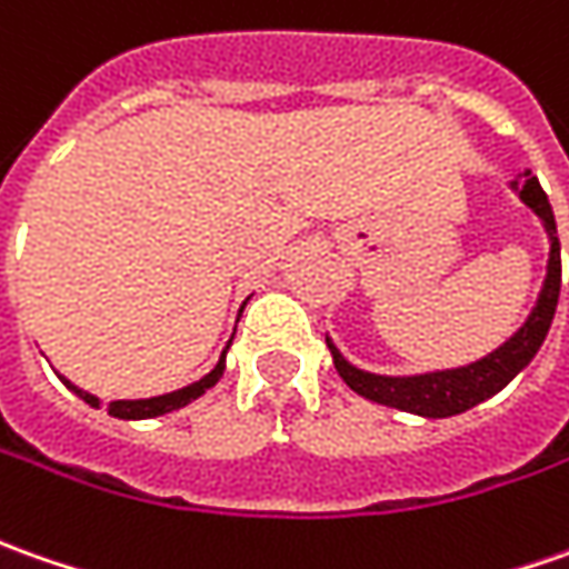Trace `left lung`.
Segmentation results:
<instances>
[{"mask_svg": "<svg viewBox=\"0 0 569 569\" xmlns=\"http://www.w3.org/2000/svg\"><path fill=\"white\" fill-rule=\"evenodd\" d=\"M510 188L519 194V201L532 207V213L539 217L548 236V267H545V280H541L539 299L532 305V311L526 315V321L519 323L498 349H491L488 356H481L476 362L460 365V368H438V371H419V375H375L365 371L359 365H352L337 343L327 337V349L333 356V368L340 371V378L349 383V390H356L359 397L371 402H381L400 412H412L421 419H450L460 416L466 409L479 406L500 393L507 383L517 378L526 365L536 359V352L545 343L551 321H555V308L560 296V242L558 223H555V210L548 204V194L541 191L539 179L532 176V169H522Z\"/></svg>", "mask_w": 569, "mask_h": 569, "instance_id": "1", "label": "left lung"}]
</instances>
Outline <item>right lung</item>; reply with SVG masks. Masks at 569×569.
<instances>
[{
    "label": "right lung",
    "instance_id": "obj_1",
    "mask_svg": "<svg viewBox=\"0 0 569 569\" xmlns=\"http://www.w3.org/2000/svg\"><path fill=\"white\" fill-rule=\"evenodd\" d=\"M248 299H251V296H248ZM248 299L242 302V308H239V318H242V311H246ZM232 337H236V330H232ZM232 337H229V343H226V349L220 352V362L213 365L201 381H191L188 387H179V390H172V393H160V397H148V400H112L109 402V416H112V419H126V421L157 419V416L176 412V409H182V406H188V402H194L198 397H204L207 390H210V387H217V381L223 378L226 352H229V346H232ZM59 378H62V375H59ZM62 383L69 387L74 397H81L88 406H93V409H100V406H103L100 397H93V393H88V390L74 387L69 378H62Z\"/></svg>",
    "mask_w": 569,
    "mask_h": 569
}]
</instances>
